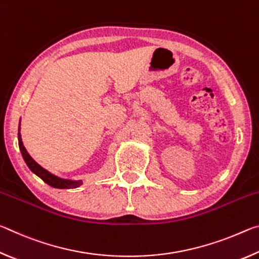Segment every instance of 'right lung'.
Returning a JSON list of instances; mask_svg holds the SVG:
<instances>
[{
    "mask_svg": "<svg viewBox=\"0 0 259 259\" xmlns=\"http://www.w3.org/2000/svg\"><path fill=\"white\" fill-rule=\"evenodd\" d=\"M19 130H20V125H19ZM18 144H19L21 155H23L26 164H27L28 168L32 170L36 176H38L43 182L47 183L48 185H50L55 188H76L82 184L81 181H69V179H63V178L57 177L55 175L50 174L45 168H42L40 164L36 163V162L33 160V157L28 154L25 146L23 145L20 133H18Z\"/></svg>",
    "mask_w": 259,
    "mask_h": 259,
    "instance_id": "obj_1",
    "label": "right lung"
}]
</instances>
